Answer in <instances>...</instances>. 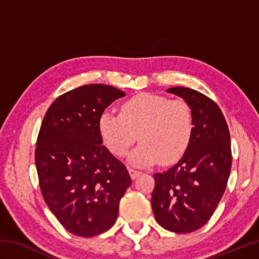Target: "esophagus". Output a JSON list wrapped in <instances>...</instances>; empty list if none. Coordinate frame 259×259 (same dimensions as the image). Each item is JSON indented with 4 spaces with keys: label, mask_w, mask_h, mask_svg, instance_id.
Returning a JSON list of instances; mask_svg holds the SVG:
<instances>
[{
    "label": "esophagus",
    "mask_w": 259,
    "mask_h": 259,
    "mask_svg": "<svg viewBox=\"0 0 259 259\" xmlns=\"http://www.w3.org/2000/svg\"><path fill=\"white\" fill-rule=\"evenodd\" d=\"M129 174L131 176V178L136 179L137 177H139V176L141 175V171H139V170H136L134 168H129Z\"/></svg>",
    "instance_id": "esophagus-1"
}]
</instances>
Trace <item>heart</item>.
<instances>
[{
  "label": "heart",
  "mask_w": 259,
  "mask_h": 259,
  "mask_svg": "<svg viewBox=\"0 0 259 259\" xmlns=\"http://www.w3.org/2000/svg\"><path fill=\"white\" fill-rule=\"evenodd\" d=\"M99 131L108 149L123 157L138 134L141 141L129 160L137 166L174 162L184 155L194 131V113L185 100L141 93L126 100L120 113L104 111Z\"/></svg>",
  "instance_id": "1"
}]
</instances>
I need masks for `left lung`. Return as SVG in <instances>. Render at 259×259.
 Returning a JSON list of instances; mask_svg holds the SVG:
<instances>
[{
    "label": "left lung",
    "instance_id": "left-lung-1",
    "mask_svg": "<svg viewBox=\"0 0 259 259\" xmlns=\"http://www.w3.org/2000/svg\"><path fill=\"white\" fill-rule=\"evenodd\" d=\"M167 92L191 107L194 131L180 160L153 175L151 207L161 227L186 234L201 228L222 199L232 168L230 136L221 108L210 98L184 87Z\"/></svg>",
    "mask_w": 259,
    "mask_h": 259
}]
</instances>
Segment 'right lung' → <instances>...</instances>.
I'll use <instances>...</instances> for the list:
<instances>
[{
	"mask_svg": "<svg viewBox=\"0 0 259 259\" xmlns=\"http://www.w3.org/2000/svg\"><path fill=\"white\" fill-rule=\"evenodd\" d=\"M125 96L106 84H87L58 97L36 140L35 166L42 196L71 234L92 237L111 228L131 185L124 164L106 146L99 119Z\"/></svg>",
	"mask_w": 259,
	"mask_h": 259,
	"instance_id": "right-lung-1",
	"label": "right lung"
}]
</instances>
